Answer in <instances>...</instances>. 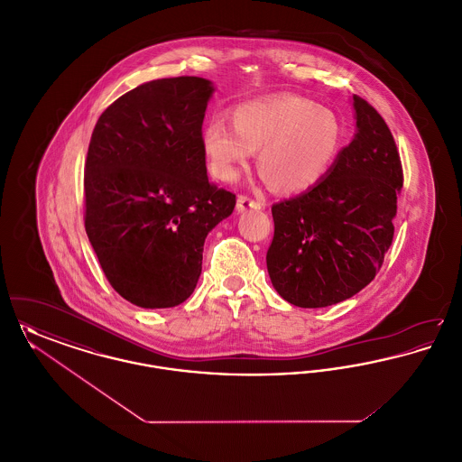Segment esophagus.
Returning a JSON list of instances; mask_svg holds the SVG:
<instances>
[{"instance_id": "1", "label": "esophagus", "mask_w": 462, "mask_h": 462, "mask_svg": "<svg viewBox=\"0 0 462 462\" xmlns=\"http://www.w3.org/2000/svg\"><path fill=\"white\" fill-rule=\"evenodd\" d=\"M263 202L260 199L249 198L245 194H241L237 199V211H247V209H262Z\"/></svg>"}]
</instances>
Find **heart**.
Masks as SVG:
<instances>
[{
  "label": "heart",
  "instance_id": "1",
  "mask_svg": "<svg viewBox=\"0 0 462 462\" xmlns=\"http://www.w3.org/2000/svg\"><path fill=\"white\" fill-rule=\"evenodd\" d=\"M230 128L211 119L200 133V147L211 173L232 181L251 152L258 168L281 194H300L329 173L343 149L339 117L305 97L282 93L237 106Z\"/></svg>",
  "mask_w": 462,
  "mask_h": 462
}]
</instances>
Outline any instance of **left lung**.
<instances>
[{"instance_id":"left-lung-1","label":"left lung","mask_w":462,"mask_h":462,"mask_svg":"<svg viewBox=\"0 0 462 462\" xmlns=\"http://www.w3.org/2000/svg\"><path fill=\"white\" fill-rule=\"evenodd\" d=\"M356 133L329 173L298 198L272 206L266 251L272 284L291 305L322 308L367 286L393 242L402 161L384 119L353 97Z\"/></svg>"}]
</instances>
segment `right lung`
<instances>
[{"mask_svg": "<svg viewBox=\"0 0 462 462\" xmlns=\"http://www.w3.org/2000/svg\"><path fill=\"white\" fill-rule=\"evenodd\" d=\"M211 93L196 76L155 79L110 104L91 133L85 228L110 286L136 307L183 303L208 234L236 208V194L206 173Z\"/></svg>", "mask_w": 462, "mask_h": 462, "instance_id": "1", "label": "right lung"}]
</instances>
